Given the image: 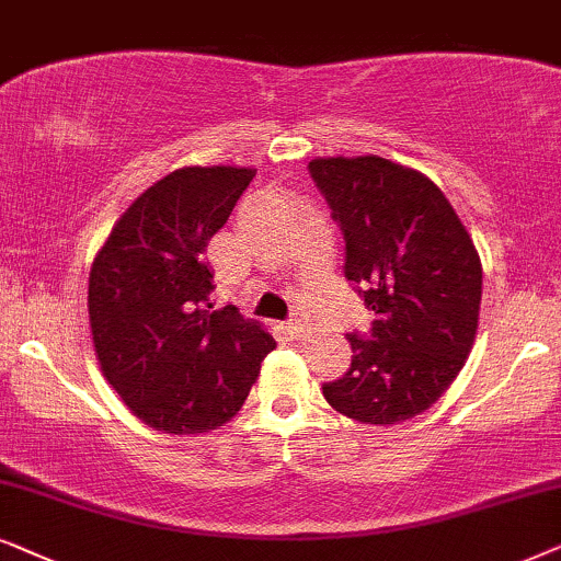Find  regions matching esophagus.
<instances>
[{
	"instance_id": "esophagus-1",
	"label": "esophagus",
	"mask_w": 561,
	"mask_h": 561,
	"mask_svg": "<svg viewBox=\"0 0 561 561\" xmlns=\"http://www.w3.org/2000/svg\"><path fill=\"white\" fill-rule=\"evenodd\" d=\"M287 325L293 328L295 333H302V318H300V316H293V318H289V323H287Z\"/></svg>"
}]
</instances>
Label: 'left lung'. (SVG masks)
Returning <instances> with one entry per match:
<instances>
[{
    "mask_svg": "<svg viewBox=\"0 0 561 561\" xmlns=\"http://www.w3.org/2000/svg\"><path fill=\"white\" fill-rule=\"evenodd\" d=\"M308 169L346 241L343 274L375 310L369 335L348 333L351 367L323 394L358 423H402L465 367L480 318V256L421 171L379 156L316 159Z\"/></svg>",
    "mask_w": 561,
    "mask_h": 561,
    "instance_id": "1",
    "label": "left lung"
}]
</instances>
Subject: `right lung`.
I'll list each match as a JSON object with an SVG mask.
<instances>
[{
	"label": "right lung",
	"instance_id": "obj_1",
	"mask_svg": "<svg viewBox=\"0 0 561 561\" xmlns=\"http://www.w3.org/2000/svg\"><path fill=\"white\" fill-rule=\"evenodd\" d=\"M256 171L184 167L140 194L96 253L89 323L100 367L156 431L190 436L230 421L274 339L236 305L215 310L207 243Z\"/></svg>",
	"mask_w": 561,
	"mask_h": 561
}]
</instances>
